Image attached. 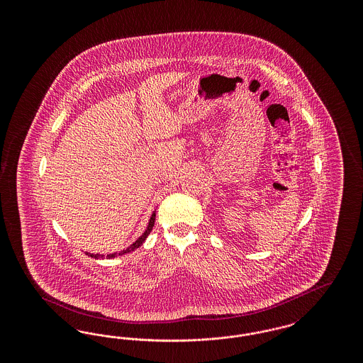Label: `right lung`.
<instances>
[{
  "instance_id": "add662e5",
  "label": "right lung",
  "mask_w": 363,
  "mask_h": 363,
  "mask_svg": "<svg viewBox=\"0 0 363 363\" xmlns=\"http://www.w3.org/2000/svg\"><path fill=\"white\" fill-rule=\"evenodd\" d=\"M155 212L152 213V216H151V219H150V223H148V227H147V230L144 231V234L138 238V241L133 242L129 247H126L125 250H121L118 255L117 253H113V255H107V259H113V257H116V256H122V255H125V253H129V252H133L135 249H138L140 247L141 245H143V242L145 241V238L148 237V234L151 233V230H152V227L155 225ZM88 256H91V257H95V259H98V257H104V255L102 256H99V255H91V253H86Z\"/></svg>"
}]
</instances>
